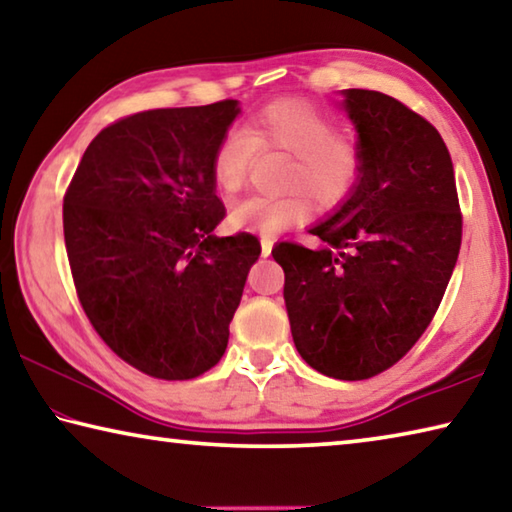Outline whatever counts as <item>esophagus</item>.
I'll return each instance as SVG.
<instances>
[{
  "label": "esophagus",
  "instance_id": "esophagus-1",
  "mask_svg": "<svg viewBox=\"0 0 512 512\" xmlns=\"http://www.w3.org/2000/svg\"><path fill=\"white\" fill-rule=\"evenodd\" d=\"M271 250H273V239L271 237H264L262 239V257L271 255Z\"/></svg>",
  "mask_w": 512,
  "mask_h": 512
}]
</instances>
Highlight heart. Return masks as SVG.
Returning <instances> with one entry per match:
<instances>
[{
  "label": "heart",
  "instance_id": "b5f03b06",
  "mask_svg": "<svg viewBox=\"0 0 512 512\" xmlns=\"http://www.w3.org/2000/svg\"><path fill=\"white\" fill-rule=\"evenodd\" d=\"M264 153L289 155L284 189L289 194L255 196L230 214L235 228L271 237L311 219L339 210L357 192L366 169V155L357 137L336 131L334 119L305 99H277L255 112L244 131L225 133L212 153V180L223 196H237L246 187L255 158Z\"/></svg>",
  "mask_w": 512,
  "mask_h": 512
}]
</instances>
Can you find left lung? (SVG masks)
<instances>
[{"label": "left lung", "instance_id": "1", "mask_svg": "<svg viewBox=\"0 0 512 512\" xmlns=\"http://www.w3.org/2000/svg\"><path fill=\"white\" fill-rule=\"evenodd\" d=\"M366 169L323 241L273 248L293 343L311 368L359 381L395 366L436 316L463 237L454 164L427 119L388 94L345 90Z\"/></svg>", "mask_w": 512, "mask_h": 512}]
</instances>
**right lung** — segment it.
<instances>
[{"label":"right lung","mask_w":512,"mask_h":512,"mask_svg":"<svg viewBox=\"0 0 512 512\" xmlns=\"http://www.w3.org/2000/svg\"><path fill=\"white\" fill-rule=\"evenodd\" d=\"M237 101L121 117L85 149L63 198L69 268L101 341L144 375L185 381L228 348L262 246L214 237L225 205L212 153Z\"/></svg>","instance_id":"obj_1"}]
</instances>
